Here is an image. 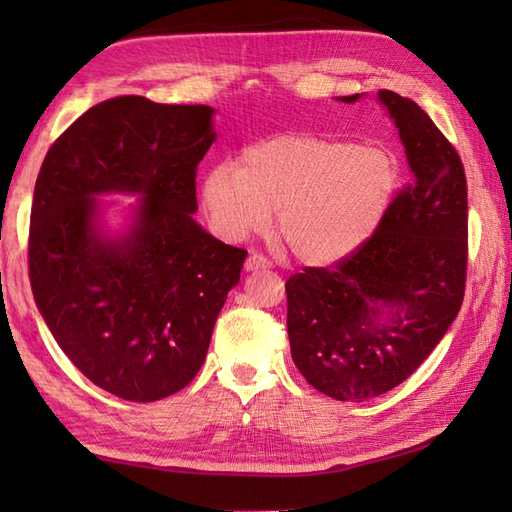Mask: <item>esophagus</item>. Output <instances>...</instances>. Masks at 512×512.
I'll list each match as a JSON object with an SVG mask.
<instances>
[{"label":"esophagus","mask_w":512,"mask_h":512,"mask_svg":"<svg viewBox=\"0 0 512 512\" xmlns=\"http://www.w3.org/2000/svg\"><path fill=\"white\" fill-rule=\"evenodd\" d=\"M244 268L248 270V273H250V270H264V268H270V262H268L264 255L253 253V255H248Z\"/></svg>","instance_id":"obj_1"}]
</instances>
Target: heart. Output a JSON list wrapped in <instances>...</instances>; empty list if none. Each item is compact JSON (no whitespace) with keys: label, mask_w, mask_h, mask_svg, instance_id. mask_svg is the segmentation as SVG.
Instances as JSON below:
<instances>
[{"label":"heart","mask_w":512,"mask_h":512,"mask_svg":"<svg viewBox=\"0 0 512 512\" xmlns=\"http://www.w3.org/2000/svg\"><path fill=\"white\" fill-rule=\"evenodd\" d=\"M400 187V162L354 140L279 134L204 176L202 200L217 231L244 239L268 224L312 266L358 253L383 224Z\"/></svg>","instance_id":"obj_1"}]
</instances>
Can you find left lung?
I'll return each mask as SVG.
<instances>
[{
  "label": "left lung",
  "instance_id": "8db88e82",
  "mask_svg": "<svg viewBox=\"0 0 512 512\" xmlns=\"http://www.w3.org/2000/svg\"><path fill=\"white\" fill-rule=\"evenodd\" d=\"M378 99L398 127L411 182L358 253L286 281L292 361L314 389L343 402L376 398L416 372L458 317L466 286L458 151L418 103L391 90Z\"/></svg>",
  "mask_w": 512,
  "mask_h": 512
}]
</instances>
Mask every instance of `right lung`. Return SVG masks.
<instances>
[{
    "label": "right lung",
    "mask_w": 512,
    "mask_h": 512,
    "mask_svg": "<svg viewBox=\"0 0 512 512\" xmlns=\"http://www.w3.org/2000/svg\"><path fill=\"white\" fill-rule=\"evenodd\" d=\"M211 116L209 105L116 96L76 118L43 158L28 235L32 295L76 369L123 400L154 402L191 383L248 255L193 220ZM103 192L141 195L116 238L98 226Z\"/></svg>",
    "instance_id": "1"
}]
</instances>
